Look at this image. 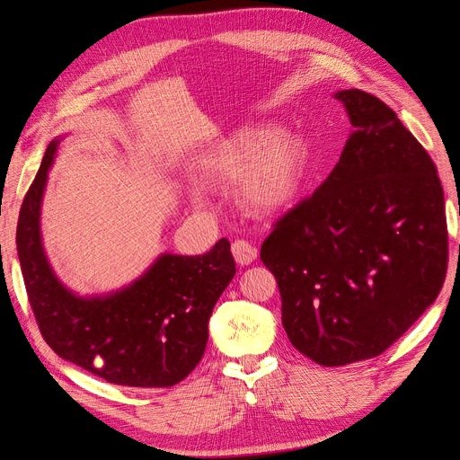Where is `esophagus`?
Listing matches in <instances>:
<instances>
[{
  "label": "esophagus",
  "mask_w": 460,
  "mask_h": 460,
  "mask_svg": "<svg viewBox=\"0 0 460 460\" xmlns=\"http://www.w3.org/2000/svg\"><path fill=\"white\" fill-rule=\"evenodd\" d=\"M232 255H234L235 262H240L243 267V264H252L257 259L259 252L253 243H249L245 240H235L232 243Z\"/></svg>",
  "instance_id": "esophagus-1"
}]
</instances>
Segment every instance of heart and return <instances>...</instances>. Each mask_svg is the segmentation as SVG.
<instances>
[{
    "mask_svg": "<svg viewBox=\"0 0 460 460\" xmlns=\"http://www.w3.org/2000/svg\"><path fill=\"white\" fill-rule=\"evenodd\" d=\"M311 153L303 137L270 124L249 127L222 142L207 159L201 180L228 186L240 180V201L257 217L284 211L297 199L309 174ZM191 196L201 199V190Z\"/></svg>",
    "mask_w": 460,
    "mask_h": 460,
    "instance_id": "heart-1",
    "label": "heart"
}]
</instances>
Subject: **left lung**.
Returning a JSON list of instances; mask_svg holds the SVG:
<instances>
[{
	"label": "left lung",
	"instance_id": "obj_1",
	"mask_svg": "<svg viewBox=\"0 0 460 460\" xmlns=\"http://www.w3.org/2000/svg\"><path fill=\"white\" fill-rule=\"evenodd\" d=\"M333 97L353 127L341 157L261 247L291 345L323 367L384 353L436 301L447 272L434 161L378 97Z\"/></svg>",
	"mask_w": 460,
	"mask_h": 460
}]
</instances>
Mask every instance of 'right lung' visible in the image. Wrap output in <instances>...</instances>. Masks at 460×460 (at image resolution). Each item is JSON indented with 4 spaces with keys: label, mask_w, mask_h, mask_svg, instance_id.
Segmentation results:
<instances>
[{
    "label": "right lung",
    "mask_w": 460,
    "mask_h": 460,
    "mask_svg": "<svg viewBox=\"0 0 460 460\" xmlns=\"http://www.w3.org/2000/svg\"><path fill=\"white\" fill-rule=\"evenodd\" d=\"M59 142L48 146L17 225L21 270L41 336L61 358L109 384L171 387L182 382L205 353L208 318L235 274L230 242L222 238L196 257L163 253L127 288L76 296L55 276L40 230Z\"/></svg>",
    "instance_id": "obj_1"
}]
</instances>
